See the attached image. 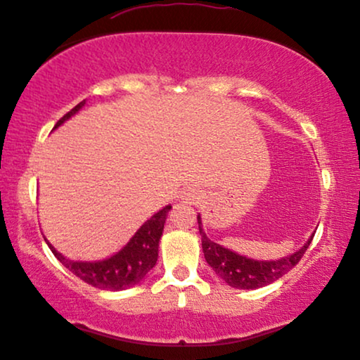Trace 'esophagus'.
I'll use <instances>...</instances> for the list:
<instances>
[{"instance_id":"1","label":"esophagus","mask_w":360,"mask_h":360,"mask_svg":"<svg viewBox=\"0 0 360 360\" xmlns=\"http://www.w3.org/2000/svg\"><path fill=\"white\" fill-rule=\"evenodd\" d=\"M181 199L191 202V204H192V202L200 199V194H199V191L195 189V187H186L184 191H181Z\"/></svg>"}]
</instances>
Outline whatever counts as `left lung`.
Listing matches in <instances>:
<instances>
[{"instance_id":"obj_1","label":"left lung","mask_w":360,"mask_h":360,"mask_svg":"<svg viewBox=\"0 0 360 360\" xmlns=\"http://www.w3.org/2000/svg\"><path fill=\"white\" fill-rule=\"evenodd\" d=\"M197 224H199V233L202 236V251H204L207 264L215 271V274L220 279H224L229 283L230 287L246 288V290L269 285V283L277 281L285 272L290 271L293 266H297V262L305 255L307 248L310 246L313 236H315V233H313L305 245L300 250L292 252V255L283 256L276 261H259L238 255V252L229 250V248H224L219 243L212 241L205 235L204 226H202L200 214L197 215Z\"/></svg>"}]
</instances>
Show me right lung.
<instances>
[{"label": "right lung", "mask_w": 360, "mask_h": 360, "mask_svg": "<svg viewBox=\"0 0 360 360\" xmlns=\"http://www.w3.org/2000/svg\"><path fill=\"white\" fill-rule=\"evenodd\" d=\"M86 104V101H81L78 105L70 110L68 114H65L62 119L58 120L57 125L53 129H57L63 122H67L70 117H73L78 110ZM171 210V205H166L163 209L156 212L155 215H151L139 230L135 231V235L130 238L127 245L122 250L114 252L112 256L105 257L103 261H73L65 257L62 252H58L52 246L47 238V243L50 251L53 252L55 257L67 267L68 271H72L75 276L79 277L81 281H84L89 285L98 287L101 290H110V292H119L125 290L140 283L145 279V276L153 269L156 261H158V248L160 240L163 235V229L166 224V217Z\"/></svg>", "instance_id": "right-lung-1"}]
</instances>
